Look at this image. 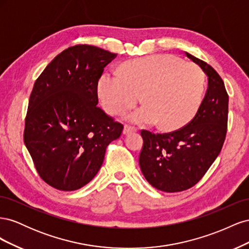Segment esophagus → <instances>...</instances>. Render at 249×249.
<instances>
[{
  "mask_svg": "<svg viewBox=\"0 0 249 249\" xmlns=\"http://www.w3.org/2000/svg\"><path fill=\"white\" fill-rule=\"evenodd\" d=\"M135 131H136V129H135V127H133V126H131V125H124L123 134H124V135H127V134H130V133L135 132Z\"/></svg>",
  "mask_w": 249,
  "mask_h": 249,
  "instance_id": "obj_1",
  "label": "esophagus"
}]
</instances>
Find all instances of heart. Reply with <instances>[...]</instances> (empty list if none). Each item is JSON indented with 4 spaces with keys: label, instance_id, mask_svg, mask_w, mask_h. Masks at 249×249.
Here are the masks:
<instances>
[{
    "label": "heart",
    "instance_id": "heart-1",
    "mask_svg": "<svg viewBox=\"0 0 249 249\" xmlns=\"http://www.w3.org/2000/svg\"><path fill=\"white\" fill-rule=\"evenodd\" d=\"M122 74L104 72L97 94L109 114L118 115L140 100L144 106L125 115L135 124H155L177 131L196 116L206 89L205 72L192 62L175 55L138 58L120 67Z\"/></svg>",
    "mask_w": 249,
    "mask_h": 249
}]
</instances>
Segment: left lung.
Returning a JSON list of instances; mask_svg holds the SVG:
<instances>
[{
	"label": "left lung",
	"instance_id": "1",
	"mask_svg": "<svg viewBox=\"0 0 249 249\" xmlns=\"http://www.w3.org/2000/svg\"><path fill=\"white\" fill-rule=\"evenodd\" d=\"M186 56L208 76V89L191 122L166 134L141 131L143 146L139 165L156 189L179 192L197 184L219 155L227 135L229 95L219 74L202 60Z\"/></svg>",
	"mask_w": 249,
	"mask_h": 249
}]
</instances>
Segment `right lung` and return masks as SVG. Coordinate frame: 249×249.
Instances as JSON below:
<instances>
[{"mask_svg":"<svg viewBox=\"0 0 249 249\" xmlns=\"http://www.w3.org/2000/svg\"><path fill=\"white\" fill-rule=\"evenodd\" d=\"M117 54L88 44L60 53L36 80L24 141L40 178L61 191L88 184L124 125L96 106L97 82Z\"/></svg>","mask_w":249,"mask_h":249,"instance_id":"right-lung-1","label":"right lung"}]
</instances>
